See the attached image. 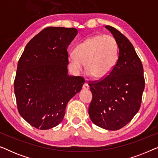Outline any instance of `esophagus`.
<instances>
[{
	"instance_id": "34e87169",
	"label": "esophagus",
	"mask_w": 158,
	"mask_h": 158,
	"mask_svg": "<svg viewBox=\"0 0 158 158\" xmlns=\"http://www.w3.org/2000/svg\"><path fill=\"white\" fill-rule=\"evenodd\" d=\"M83 89H85V90H88V89H89L90 87H89V85H88V84L87 83H85L83 85Z\"/></svg>"
}]
</instances>
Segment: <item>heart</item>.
I'll return each instance as SVG.
<instances>
[{
  "mask_svg": "<svg viewBox=\"0 0 158 158\" xmlns=\"http://www.w3.org/2000/svg\"><path fill=\"white\" fill-rule=\"evenodd\" d=\"M75 54L68 56L69 65L75 73L83 70L96 81L105 79L111 74L117 63L118 47L111 35L93 36L75 47Z\"/></svg>",
  "mask_w": 158,
  "mask_h": 158,
  "instance_id": "b5f03b06",
  "label": "heart"
}]
</instances>
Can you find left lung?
Listing matches in <instances>:
<instances>
[{
  "instance_id": "8db88e82",
  "label": "left lung",
  "mask_w": 158,
  "mask_h": 158,
  "mask_svg": "<svg viewBox=\"0 0 158 158\" xmlns=\"http://www.w3.org/2000/svg\"><path fill=\"white\" fill-rule=\"evenodd\" d=\"M105 27L117 42L118 58L109 76L101 81H90L93 99L88 114L94 124L114 131L128 124L139 111L144 77L141 60L129 40L115 28Z\"/></svg>"
}]
</instances>
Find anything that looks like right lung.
Here are the masks:
<instances>
[{"instance_id": "right-lung-1", "label": "right lung", "mask_w": 158, "mask_h": 158, "mask_svg": "<svg viewBox=\"0 0 158 158\" xmlns=\"http://www.w3.org/2000/svg\"><path fill=\"white\" fill-rule=\"evenodd\" d=\"M75 28L47 27L34 36L19 60L14 93L20 115L32 127L49 129L63 119L66 106L85 80L68 74L67 49Z\"/></svg>"}]
</instances>
